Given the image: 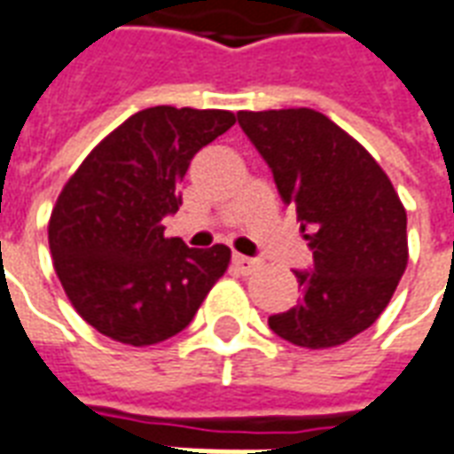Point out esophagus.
I'll list each match as a JSON object with an SVG mask.
<instances>
[{
	"mask_svg": "<svg viewBox=\"0 0 454 454\" xmlns=\"http://www.w3.org/2000/svg\"><path fill=\"white\" fill-rule=\"evenodd\" d=\"M233 264H236V270L240 274H253L262 267L260 260H254V257H245V254H233Z\"/></svg>",
	"mask_w": 454,
	"mask_h": 454,
	"instance_id": "34e87169",
	"label": "esophagus"
}]
</instances>
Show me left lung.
Here are the masks:
<instances>
[{"instance_id": "left-lung-1", "label": "left lung", "mask_w": 454, "mask_h": 454, "mask_svg": "<svg viewBox=\"0 0 454 454\" xmlns=\"http://www.w3.org/2000/svg\"><path fill=\"white\" fill-rule=\"evenodd\" d=\"M238 122L312 250V271H295L303 298L271 315V332L303 348L341 347L380 317L404 274V204L378 160L317 110H243Z\"/></svg>"}]
</instances>
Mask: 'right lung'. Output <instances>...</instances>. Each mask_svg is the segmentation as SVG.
I'll return each mask as SVG.
<instances>
[{
	"mask_svg": "<svg viewBox=\"0 0 454 454\" xmlns=\"http://www.w3.org/2000/svg\"><path fill=\"white\" fill-rule=\"evenodd\" d=\"M236 124L231 110L156 106L127 117L76 168L50 214L52 264L74 310L113 341L151 347L192 322L231 247L166 238L194 153Z\"/></svg>",
	"mask_w": 454,
	"mask_h": 454,
	"instance_id": "1",
	"label": "right lung"
}]
</instances>
